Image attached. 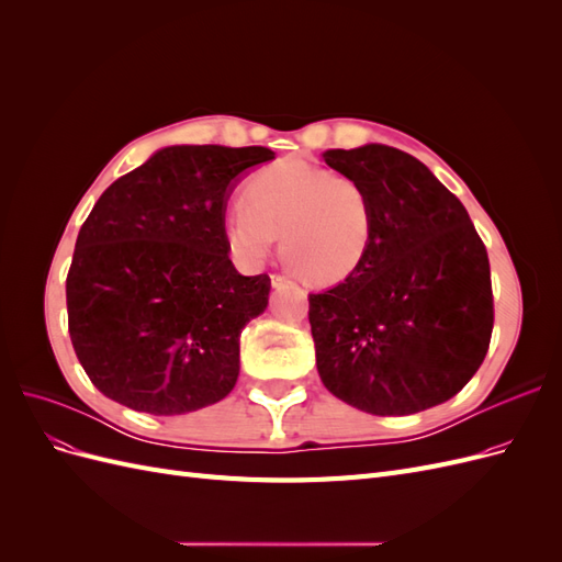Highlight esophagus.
I'll list each match as a JSON object with an SVG mask.
<instances>
[{
	"mask_svg": "<svg viewBox=\"0 0 562 562\" xmlns=\"http://www.w3.org/2000/svg\"><path fill=\"white\" fill-rule=\"evenodd\" d=\"M293 281L288 279V277H283V274H271V285L274 288H285V285H291Z\"/></svg>",
	"mask_w": 562,
	"mask_h": 562,
	"instance_id": "obj_1",
	"label": "esophagus"
}]
</instances>
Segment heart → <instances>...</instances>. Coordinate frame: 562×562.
Wrapping results in <instances>:
<instances>
[{"instance_id": "heart-1", "label": "heart", "mask_w": 562, "mask_h": 562, "mask_svg": "<svg viewBox=\"0 0 562 562\" xmlns=\"http://www.w3.org/2000/svg\"><path fill=\"white\" fill-rule=\"evenodd\" d=\"M375 234L370 194L353 178L304 161H279L255 173L244 206L225 217L234 255L260 262L281 236L285 265L316 285L339 283L359 271Z\"/></svg>"}]
</instances>
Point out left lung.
Here are the masks:
<instances>
[{
  "label": "left lung",
  "mask_w": 562,
  "mask_h": 562,
  "mask_svg": "<svg viewBox=\"0 0 562 562\" xmlns=\"http://www.w3.org/2000/svg\"><path fill=\"white\" fill-rule=\"evenodd\" d=\"M370 194L363 267L310 293L321 382L363 413L446 403L481 368L495 323L490 260L467 209L427 166L386 145L323 151Z\"/></svg>",
  "instance_id": "1"
}]
</instances>
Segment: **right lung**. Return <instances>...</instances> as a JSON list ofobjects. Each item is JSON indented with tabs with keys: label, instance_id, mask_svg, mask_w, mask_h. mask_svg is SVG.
Wrapping results in <instances>:
<instances>
[{
	"label": "right lung",
	"instance_id": "add662e5",
	"mask_svg": "<svg viewBox=\"0 0 562 562\" xmlns=\"http://www.w3.org/2000/svg\"><path fill=\"white\" fill-rule=\"evenodd\" d=\"M267 147L176 145L114 180L81 225L65 281L67 328L100 394L131 411L184 415L239 378V337L271 279L229 260L232 180Z\"/></svg>",
	"mask_w": 562,
	"mask_h": 562
}]
</instances>
